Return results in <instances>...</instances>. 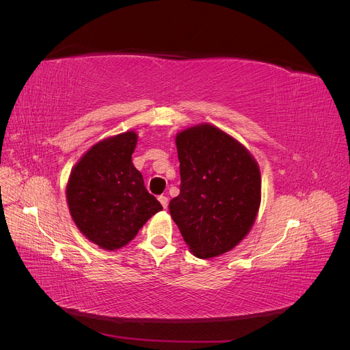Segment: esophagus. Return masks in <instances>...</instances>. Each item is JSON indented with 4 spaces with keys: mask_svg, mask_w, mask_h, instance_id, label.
Wrapping results in <instances>:
<instances>
[{
    "mask_svg": "<svg viewBox=\"0 0 350 350\" xmlns=\"http://www.w3.org/2000/svg\"><path fill=\"white\" fill-rule=\"evenodd\" d=\"M159 201H161V204L163 208H167V203H169V198L166 196H159Z\"/></svg>",
    "mask_w": 350,
    "mask_h": 350,
    "instance_id": "obj_1",
    "label": "esophagus"
}]
</instances>
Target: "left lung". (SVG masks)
Returning a JSON list of instances; mask_svg holds the SVG:
<instances>
[{
	"mask_svg": "<svg viewBox=\"0 0 350 350\" xmlns=\"http://www.w3.org/2000/svg\"><path fill=\"white\" fill-rule=\"evenodd\" d=\"M181 187L169 211L196 257H217L248 235L261 203L258 163L245 146L210 124L176 134Z\"/></svg>",
	"mask_w": 350,
	"mask_h": 350,
	"instance_id": "obj_1",
	"label": "left lung"
}]
</instances>
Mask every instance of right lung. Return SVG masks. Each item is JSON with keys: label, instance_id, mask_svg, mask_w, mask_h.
I'll return each instance as SVG.
<instances>
[{"label": "right lung", "instance_id": "1", "mask_svg": "<svg viewBox=\"0 0 350 350\" xmlns=\"http://www.w3.org/2000/svg\"><path fill=\"white\" fill-rule=\"evenodd\" d=\"M137 139V133L126 131L96 143L68 178L66 194L74 224L102 250L125 247L163 208L133 165Z\"/></svg>", "mask_w": 350, "mask_h": 350}]
</instances>
